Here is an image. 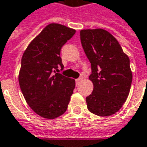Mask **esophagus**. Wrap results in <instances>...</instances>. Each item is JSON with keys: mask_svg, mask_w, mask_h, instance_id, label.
Instances as JSON below:
<instances>
[{"mask_svg": "<svg viewBox=\"0 0 147 147\" xmlns=\"http://www.w3.org/2000/svg\"><path fill=\"white\" fill-rule=\"evenodd\" d=\"M81 80H82V78H79V79H76V80H75V81H76V84H78L79 83H80V81H81Z\"/></svg>", "mask_w": 147, "mask_h": 147, "instance_id": "obj_1", "label": "esophagus"}]
</instances>
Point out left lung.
<instances>
[{"label":"left lung","mask_w":147,"mask_h":147,"mask_svg":"<svg viewBox=\"0 0 147 147\" xmlns=\"http://www.w3.org/2000/svg\"><path fill=\"white\" fill-rule=\"evenodd\" d=\"M80 40L91 63L89 79L94 84L92 94L86 97L88 110L99 116L112 115L122 107L130 93V58L115 37L105 29L81 30Z\"/></svg>","instance_id":"left-lung-1"}]
</instances>
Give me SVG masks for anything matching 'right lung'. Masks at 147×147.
I'll return each mask as SVG.
<instances>
[{"mask_svg": "<svg viewBox=\"0 0 147 147\" xmlns=\"http://www.w3.org/2000/svg\"><path fill=\"white\" fill-rule=\"evenodd\" d=\"M75 30L50 23L25 50L19 71V85L27 105L45 119H55L68 109L75 80L58 73L63 68L60 51Z\"/></svg>", "mask_w": 147, "mask_h": 147, "instance_id": "1", "label": "right lung"}]
</instances>
